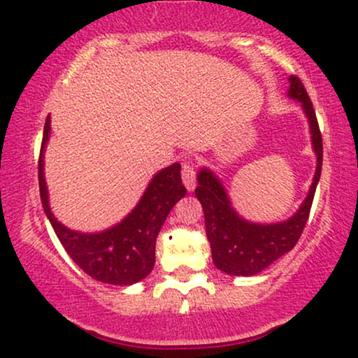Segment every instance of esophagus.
<instances>
[{
	"label": "esophagus",
	"mask_w": 358,
	"mask_h": 358,
	"mask_svg": "<svg viewBox=\"0 0 358 358\" xmlns=\"http://www.w3.org/2000/svg\"><path fill=\"white\" fill-rule=\"evenodd\" d=\"M182 180H183L185 188H187L188 192H193L194 187H196V171H194L193 165L185 164L182 166Z\"/></svg>",
	"instance_id": "esophagus-1"
}]
</instances>
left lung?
I'll use <instances>...</instances> for the list:
<instances>
[{"label": "left lung", "mask_w": 358, "mask_h": 358, "mask_svg": "<svg viewBox=\"0 0 358 358\" xmlns=\"http://www.w3.org/2000/svg\"><path fill=\"white\" fill-rule=\"evenodd\" d=\"M289 84L291 85L287 96L301 102L302 110L309 122L312 148L317 157V166L309 193L291 218L271 224L244 220L233 208L228 192L218 176L210 169L198 171V187L194 189V194L205 211L206 236L211 246L213 262L226 274L256 275L269 268L274 261L296 246L309 218L320 170H322V135H320L315 110L301 79L297 76H291Z\"/></svg>", "instance_id": "8db88e82"}]
</instances>
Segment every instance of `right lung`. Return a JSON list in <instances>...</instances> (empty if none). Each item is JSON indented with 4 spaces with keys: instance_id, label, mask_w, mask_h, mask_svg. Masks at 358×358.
I'll return each instance as SVG.
<instances>
[{
    "instance_id": "1",
    "label": "right lung",
    "mask_w": 358,
    "mask_h": 358,
    "mask_svg": "<svg viewBox=\"0 0 358 358\" xmlns=\"http://www.w3.org/2000/svg\"><path fill=\"white\" fill-rule=\"evenodd\" d=\"M49 134L51 117L48 115L39 153L41 203L67 255L90 278L112 286H130L147 278L155 264L158 233L175 203L187 193L180 175L182 166L173 164L155 173L137 206L120 223L99 233L74 231L57 221L49 206L44 180V148Z\"/></svg>"
}]
</instances>
